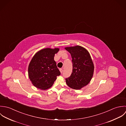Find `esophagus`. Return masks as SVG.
<instances>
[{
  "label": "esophagus",
  "instance_id": "esophagus-1",
  "mask_svg": "<svg viewBox=\"0 0 126 126\" xmlns=\"http://www.w3.org/2000/svg\"><path fill=\"white\" fill-rule=\"evenodd\" d=\"M59 71H60V73H61V74L63 73V69H59Z\"/></svg>",
  "mask_w": 126,
  "mask_h": 126
}]
</instances>
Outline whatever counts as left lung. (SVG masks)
I'll list each match as a JSON object with an SVG mask.
<instances>
[{
	"mask_svg": "<svg viewBox=\"0 0 126 126\" xmlns=\"http://www.w3.org/2000/svg\"><path fill=\"white\" fill-rule=\"evenodd\" d=\"M65 49L71 53L73 62V72L66 78V84L72 89L80 90L87 85L93 76V62L88 51L80 46Z\"/></svg>",
	"mask_w": 126,
	"mask_h": 126,
	"instance_id": "8db88e82",
	"label": "left lung"
}]
</instances>
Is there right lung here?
I'll list each match as a JSON object with an SVG mask.
<instances>
[{"instance_id": "1", "label": "right lung", "mask_w": 126, "mask_h": 126, "mask_svg": "<svg viewBox=\"0 0 126 126\" xmlns=\"http://www.w3.org/2000/svg\"><path fill=\"white\" fill-rule=\"evenodd\" d=\"M59 48H45L37 51L28 67V76L33 86L45 90L50 88L60 72L54 60Z\"/></svg>"}]
</instances>
